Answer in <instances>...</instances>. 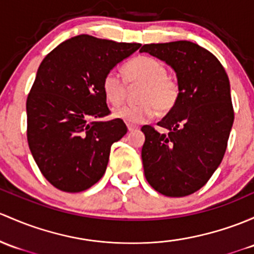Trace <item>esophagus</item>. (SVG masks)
Here are the masks:
<instances>
[{
    "label": "esophagus",
    "instance_id": "esophagus-1",
    "mask_svg": "<svg viewBox=\"0 0 254 254\" xmlns=\"http://www.w3.org/2000/svg\"><path fill=\"white\" fill-rule=\"evenodd\" d=\"M127 130H129L130 132L135 131V130H138V127H136V125H132V124H127Z\"/></svg>",
    "mask_w": 254,
    "mask_h": 254
}]
</instances>
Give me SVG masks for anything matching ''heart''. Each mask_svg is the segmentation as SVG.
<instances>
[{"instance_id": "heart-1", "label": "heart", "mask_w": 254, "mask_h": 254, "mask_svg": "<svg viewBox=\"0 0 254 254\" xmlns=\"http://www.w3.org/2000/svg\"><path fill=\"white\" fill-rule=\"evenodd\" d=\"M127 85H141L137 92L138 103L125 105L114 109L116 118L130 124H138L157 113H167L173 109L180 97L178 80L167 75V68L161 61L148 56H140L122 69ZM102 92L106 101L118 106L127 96V86L117 74L108 73L102 80Z\"/></svg>"}]
</instances>
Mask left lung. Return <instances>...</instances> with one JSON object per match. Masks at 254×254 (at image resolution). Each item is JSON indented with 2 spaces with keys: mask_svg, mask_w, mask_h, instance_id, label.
Listing matches in <instances>:
<instances>
[{
  "mask_svg": "<svg viewBox=\"0 0 254 254\" xmlns=\"http://www.w3.org/2000/svg\"><path fill=\"white\" fill-rule=\"evenodd\" d=\"M140 52L172 66L180 85L178 103L157 124L167 134L141 127L145 176L164 196H189L207 184L225 154L234 123L228 74L213 53L190 41L143 45Z\"/></svg>",
  "mask_w": 254,
  "mask_h": 254,
  "instance_id": "obj_1",
  "label": "left lung"
}]
</instances>
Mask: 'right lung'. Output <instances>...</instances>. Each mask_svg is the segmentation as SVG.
<instances>
[{
  "mask_svg": "<svg viewBox=\"0 0 254 254\" xmlns=\"http://www.w3.org/2000/svg\"><path fill=\"white\" fill-rule=\"evenodd\" d=\"M140 46L79 35L40 64L26 100V136L37 167L58 190L85 191L105 174L112 145L127 127L118 118L91 119L111 113L103 78Z\"/></svg>",
  "mask_w": 254,
  "mask_h": 254,
  "instance_id": "add662e5",
  "label": "right lung"
}]
</instances>
